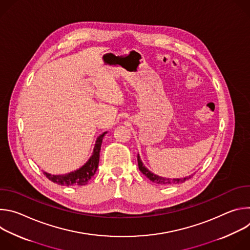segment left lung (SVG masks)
<instances>
[{"instance_id":"obj_1","label":"left lung","mask_w":250,"mask_h":250,"mask_svg":"<svg viewBox=\"0 0 250 250\" xmlns=\"http://www.w3.org/2000/svg\"><path fill=\"white\" fill-rule=\"evenodd\" d=\"M137 162H138V168L139 170L141 171L142 174H145L148 179L156 184H159V185H163V186H167V185H172V184H177V183H183L185 182L186 180L190 179V178L193 176V175H190L188 177H185V178H182V179H169V178H163V177H159L155 174H153L152 172H150L144 164H142L141 160H140V157L139 155L137 154Z\"/></svg>"}]
</instances>
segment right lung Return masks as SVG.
Listing matches in <instances>:
<instances>
[{
    "label": "right lung",
    "instance_id": "add662e5",
    "mask_svg": "<svg viewBox=\"0 0 250 250\" xmlns=\"http://www.w3.org/2000/svg\"><path fill=\"white\" fill-rule=\"evenodd\" d=\"M105 133L106 132H104L103 134H101L98 137L91 158L80 169H78L74 172H70L68 174H64V175H51L46 172H43V174L48 178L50 181H52L53 183H56L58 185H64V186L86 185L97 171V168L99 165V160H100V150H101L102 141H103V137L104 136Z\"/></svg>",
    "mask_w": 250,
    "mask_h": 250
}]
</instances>
